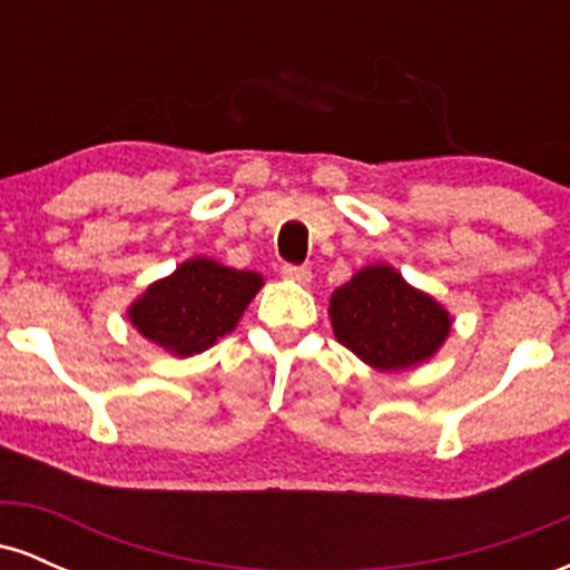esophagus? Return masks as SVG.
Listing matches in <instances>:
<instances>
[{"instance_id": "34e87169", "label": "esophagus", "mask_w": 570, "mask_h": 570, "mask_svg": "<svg viewBox=\"0 0 570 570\" xmlns=\"http://www.w3.org/2000/svg\"><path fill=\"white\" fill-rule=\"evenodd\" d=\"M281 276H284L286 281H294V284H311V278H313V273H311V267H305V265H284L281 267Z\"/></svg>"}]
</instances>
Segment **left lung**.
Returning a JSON list of instances; mask_svg holds the SVG:
<instances>
[{"label":"left lung","mask_w":570,"mask_h":570,"mask_svg":"<svg viewBox=\"0 0 570 570\" xmlns=\"http://www.w3.org/2000/svg\"><path fill=\"white\" fill-rule=\"evenodd\" d=\"M330 316L340 343L377 370L426 362L450 332L448 311L389 265L364 267L340 286Z\"/></svg>","instance_id":"8db88e82"}]
</instances>
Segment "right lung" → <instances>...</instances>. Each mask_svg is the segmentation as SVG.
Wrapping results in <instances>:
<instances>
[{"label": "right lung", "mask_w": 570, "mask_h": 570, "mask_svg": "<svg viewBox=\"0 0 570 570\" xmlns=\"http://www.w3.org/2000/svg\"><path fill=\"white\" fill-rule=\"evenodd\" d=\"M259 286L263 278L257 273L198 257L149 286L130 305L128 316L147 340L176 356H193L235 330Z\"/></svg>", "instance_id": "add662e5"}]
</instances>
